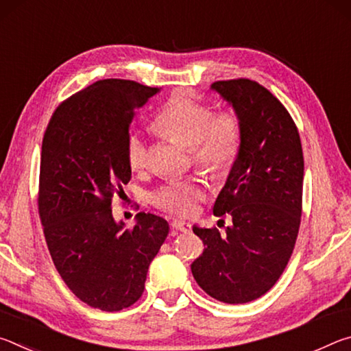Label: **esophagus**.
I'll return each instance as SVG.
<instances>
[{
	"instance_id": "obj_1",
	"label": "esophagus",
	"mask_w": 351,
	"mask_h": 351,
	"mask_svg": "<svg viewBox=\"0 0 351 351\" xmlns=\"http://www.w3.org/2000/svg\"><path fill=\"white\" fill-rule=\"evenodd\" d=\"M171 226H173V229L181 230V232H189L190 230V223L184 221V219H173Z\"/></svg>"
}]
</instances>
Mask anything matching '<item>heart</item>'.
Masks as SVG:
<instances>
[{"label":"heart","instance_id":"heart-1","mask_svg":"<svg viewBox=\"0 0 351 351\" xmlns=\"http://www.w3.org/2000/svg\"><path fill=\"white\" fill-rule=\"evenodd\" d=\"M153 127L164 138L175 141L192 153L199 169L221 173L234 164L241 144L240 119L234 111L213 114L210 105L199 102L184 93L173 94L153 121ZM127 162L139 171L148 162V147L139 133L127 138ZM206 189L197 180L173 181L154 190L152 203L176 215H192Z\"/></svg>","mask_w":351,"mask_h":351}]
</instances>
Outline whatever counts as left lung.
<instances>
[{"mask_svg": "<svg viewBox=\"0 0 351 351\" xmlns=\"http://www.w3.org/2000/svg\"><path fill=\"white\" fill-rule=\"evenodd\" d=\"M240 119L241 144L213 213L232 224L193 226L204 251L193 261L195 280L213 299L246 304L274 287L299 234L304 153L297 127L280 100L249 79L212 83Z\"/></svg>", "mask_w": 351, "mask_h": 351, "instance_id": "8db88e82", "label": "left lung"}]
</instances>
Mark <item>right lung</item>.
Masks as SVG:
<instances>
[{
  "instance_id": "obj_1",
  "label": "right lung",
  "mask_w": 351,
  "mask_h": 351,
  "mask_svg": "<svg viewBox=\"0 0 351 351\" xmlns=\"http://www.w3.org/2000/svg\"><path fill=\"white\" fill-rule=\"evenodd\" d=\"M159 88L105 79L64 100L41 145L38 212L58 274L74 295L102 311L132 306L144 293L169 223L139 212L125 229L111 199L132 178L127 138L134 110Z\"/></svg>"
}]
</instances>
